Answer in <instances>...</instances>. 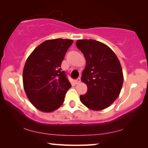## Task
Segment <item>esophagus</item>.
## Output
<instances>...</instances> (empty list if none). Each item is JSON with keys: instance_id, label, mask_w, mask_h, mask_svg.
<instances>
[{"instance_id": "esophagus-1", "label": "esophagus", "mask_w": 148, "mask_h": 148, "mask_svg": "<svg viewBox=\"0 0 148 148\" xmlns=\"http://www.w3.org/2000/svg\"><path fill=\"white\" fill-rule=\"evenodd\" d=\"M75 82L76 84H79V83L81 82V78L80 77H78L75 81Z\"/></svg>"}]
</instances>
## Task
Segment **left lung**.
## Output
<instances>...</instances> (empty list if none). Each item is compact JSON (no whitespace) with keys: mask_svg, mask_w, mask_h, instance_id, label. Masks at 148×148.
Listing matches in <instances>:
<instances>
[{"mask_svg":"<svg viewBox=\"0 0 148 148\" xmlns=\"http://www.w3.org/2000/svg\"><path fill=\"white\" fill-rule=\"evenodd\" d=\"M76 46L86 60L82 81L88 91L80 96L81 102L93 110L108 108L118 98L123 84L118 58L108 46L96 40H79Z\"/></svg>","mask_w":148,"mask_h":148,"instance_id":"left-lung-1","label":"left lung"}]
</instances>
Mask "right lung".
I'll use <instances>...</instances> for the list:
<instances>
[{
    "mask_svg": "<svg viewBox=\"0 0 148 148\" xmlns=\"http://www.w3.org/2000/svg\"><path fill=\"white\" fill-rule=\"evenodd\" d=\"M72 40H46L32 52L23 72V88L30 102L38 110L50 112L62 104L71 87L61 63Z\"/></svg>",
    "mask_w": 148,
    "mask_h": 148,
    "instance_id": "right-lung-1",
    "label": "right lung"
}]
</instances>
